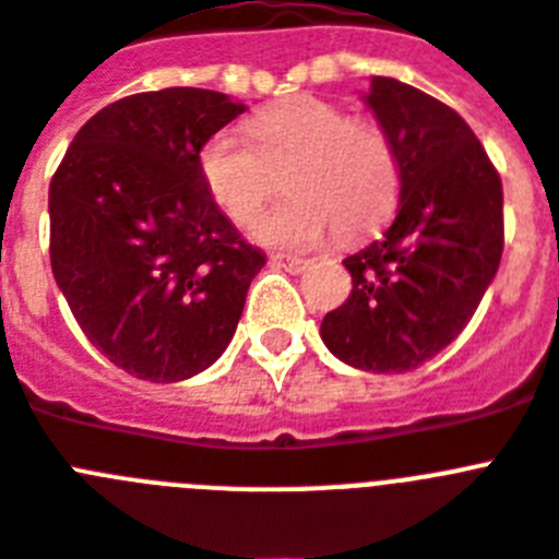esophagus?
Listing matches in <instances>:
<instances>
[{"label":"esophagus","mask_w":559,"mask_h":559,"mask_svg":"<svg viewBox=\"0 0 559 559\" xmlns=\"http://www.w3.org/2000/svg\"><path fill=\"white\" fill-rule=\"evenodd\" d=\"M272 264L281 266V270L293 272V275H301V272L309 266V261H304V258L284 255V252H278V255H272Z\"/></svg>","instance_id":"obj_1"}]
</instances>
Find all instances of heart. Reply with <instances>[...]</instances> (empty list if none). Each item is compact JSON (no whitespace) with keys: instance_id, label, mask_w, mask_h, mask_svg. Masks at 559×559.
I'll return each mask as SVG.
<instances>
[{"instance_id":"b5f03b06","label":"heart","mask_w":559,"mask_h":559,"mask_svg":"<svg viewBox=\"0 0 559 559\" xmlns=\"http://www.w3.org/2000/svg\"><path fill=\"white\" fill-rule=\"evenodd\" d=\"M255 147L233 130L201 144L199 176L210 199L236 224H250L287 170V199L255 224L266 247L309 250L330 236L358 238L392 210L397 162L386 135L316 96L287 98L250 121Z\"/></svg>"}]
</instances>
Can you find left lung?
I'll list each match as a JSON object with an SVG mask.
<instances>
[{
  "instance_id": "obj_1",
  "label": "left lung",
  "mask_w": 559,
  "mask_h": 559,
  "mask_svg": "<svg viewBox=\"0 0 559 559\" xmlns=\"http://www.w3.org/2000/svg\"><path fill=\"white\" fill-rule=\"evenodd\" d=\"M364 105L392 144L395 222L349 255L352 293L321 337L367 372H409L461 335L503 255V187L466 121L438 98L372 76Z\"/></svg>"
}]
</instances>
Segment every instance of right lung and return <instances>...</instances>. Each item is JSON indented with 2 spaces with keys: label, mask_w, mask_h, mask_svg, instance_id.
<instances>
[{
  "label": "right lung",
  "mask_w": 559,
  "mask_h": 559,
  "mask_svg": "<svg viewBox=\"0 0 559 559\" xmlns=\"http://www.w3.org/2000/svg\"><path fill=\"white\" fill-rule=\"evenodd\" d=\"M227 93L164 87L98 110L50 181V266L93 346L150 383L222 358L266 255L210 199L199 150L241 116Z\"/></svg>",
  "instance_id": "right-lung-1"
}]
</instances>
